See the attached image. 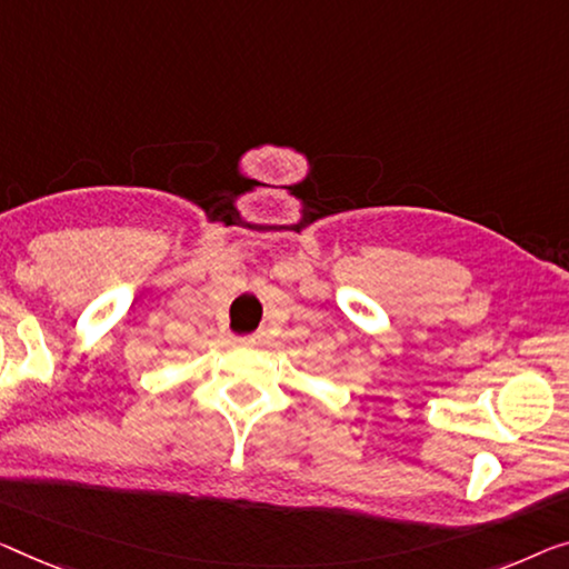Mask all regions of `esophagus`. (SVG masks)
Here are the masks:
<instances>
[{"mask_svg": "<svg viewBox=\"0 0 569 569\" xmlns=\"http://www.w3.org/2000/svg\"><path fill=\"white\" fill-rule=\"evenodd\" d=\"M244 339H248L250 345H260L262 339H266V332H262V329H258V332H252V335H248Z\"/></svg>", "mask_w": 569, "mask_h": 569, "instance_id": "obj_1", "label": "esophagus"}]
</instances>
